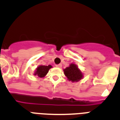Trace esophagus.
Instances as JSON below:
<instances>
[{"label": "esophagus", "instance_id": "1", "mask_svg": "<svg viewBox=\"0 0 120 120\" xmlns=\"http://www.w3.org/2000/svg\"><path fill=\"white\" fill-rule=\"evenodd\" d=\"M61 66H62V65H61V64H57V65H56V67H58V68H61Z\"/></svg>", "mask_w": 120, "mask_h": 120}]
</instances>
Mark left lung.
Listing matches in <instances>:
<instances>
[{
  "instance_id": "obj_1",
  "label": "left lung",
  "mask_w": 120,
  "mask_h": 120,
  "mask_svg": "<svg viewBox=\"0 0 120 120\" xmlns=\"http://www.w3.org/2000/svg\"><path fill=\"white\" fill-rule=\"evenodd\" d=\"M64 72L70 81L77 82L83 77L82 72L74 64H71L68 67L64 70Z\"/></svg>"
}]
</instances>
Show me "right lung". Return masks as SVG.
<instances>
[{
	"label": "right lung",
	"mask_w": 120,
	"mask_h": 120,
	"mask_svg": "<svg viewBox=\"0 0 120 120\" xmlns=\"http://www.w3.org/2000/svg\"><path fill=\"white\" fill-rule=\"evenodd\" d=\"M52 67L50 65L48 66H45V65H40L37 68L36 70V71L34 75H37L40 77H43L47 75L50 68Z\"/></svg>",
	"instance_id": "obj_1"
}]
</instances>
